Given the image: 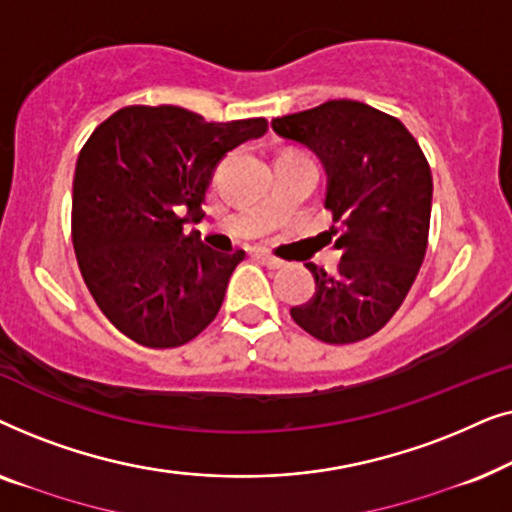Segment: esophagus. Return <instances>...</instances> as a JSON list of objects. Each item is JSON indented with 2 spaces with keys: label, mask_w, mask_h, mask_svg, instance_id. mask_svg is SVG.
<instances>
[{
  "label": "esophagus",
  "mask_w": 512,
  "mask_h": 512,
  "mask_svg": "<svg viewBox=\"0 0 512 512\" xmlns=\"http://www.w3.org/2000/svg\"><path fill=\"white\" fill-rule=\"evenodd\" d=\"M251 256H254L256 261H261L263 265H268V268H282V265H284V261H279V258H275L263 249H254V254H251Z\"/></svg>",
  "instance_id": "esophagus-1"
}]
</instances>
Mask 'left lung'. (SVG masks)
<instances>
[{"label": "left lung", "mask_w": 512, "mask_h": 512, "mask_svg": "<svg viewBox=\"0 0 512 512\" xmlns=\"http://www.w3.org/2000/svg\"><path fill=\"white\" fill-rule=\"evenodd\" d=\"M272 130L310 149L326 170V242L338 272L307 263L317 291L291 307L296 324L328 345L380 331L408 296L429 242L433 181L422 149L398 118L356 100L272 118Z\"/></svg>", "instance_id": "left-lung-1"}]
</instances>
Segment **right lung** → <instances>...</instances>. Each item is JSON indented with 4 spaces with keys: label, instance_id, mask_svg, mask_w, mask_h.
<instances>
[{
    "label": "right lung",
    "instance_id": "obj_1",
    "mask_svg": "<svg viewBox=\"0 0 512 512\" xmlns=\"http://www.w3.org/2000/svg\"><path fill=\"white\" fill-rule=\"evenodd\" d=\"M265 132V118L207 123L172 104H135L83 144L72 193L76 261L104 317L137 345H186L219 314L244 251L221 254L184 226L205 216L221 158Z\"/></svg>",
    "mask_w": 512,
    "mask_h": 512
}]
</instances>
